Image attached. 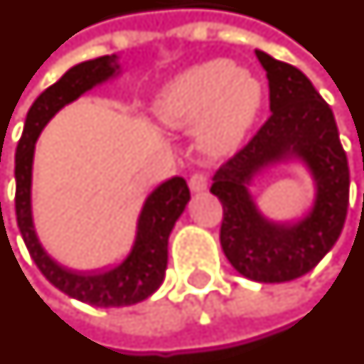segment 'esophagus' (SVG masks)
Returning <instances> with one entry per match:
<instances>
[{
    "label": "esophagus",
    "instance_id": "esophagus-1",
    "mask_svg": "<svg viewBox=\"0 0 364 364\" xmlns=\"http://www.w3.org/2000/svg\"><path fill=\"white\" fill-rule=\"evenodd\" d=\"M207 187H208V177H207V175H203V173L191 175L189 189L193 191V193H203V191H207Z\"/></svg>",
    "mask_w": 364,
    "mask_h": 364
}]
</instances>
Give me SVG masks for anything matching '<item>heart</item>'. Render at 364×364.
I'll list each match as a JSON object with an SVG mask.
<instances>
[{"label":"heart","mask_w":364,"mask_h":364,"mask_svg":"<svg viewBox=\"0 0 364 364\" xmlns=\"http://www.w3.org/2000/svg\"><path fill=\"white\" fill-rule=\"evenodd\" d=\"M264 85L244 65L213 58L177 73L154 96V114L171 129L197 126V144L208 156L240 146L258 120Z\"/></svg>","instance_id":"b5f03b06"}]
</instances>
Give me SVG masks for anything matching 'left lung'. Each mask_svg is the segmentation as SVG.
Wrapping results in <instances>:
<instances>
[{
  "label": "left lung",
  "mask_w": 364,
  "mask_h": 364,
  "mask_svg": "<svg viewBox=\"0 0 364 364\" xmlns=\"http://www.w3.org/2000/svg\"><path fill=\"white\" fill-rule=\"evenodd\" d=\"M270 86V120L213 177L223 203L220 246L244 278L282 284L314 270L341 235L349 205V165L329 104L299 68L256 50ZM301 164L314 199L301 218H266L250 187L272 166Z\"/></svg>",
  "instance_id": "1"
}]
</instances>
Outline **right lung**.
Wrapping results in <instances>:
<instances>
[{
  "mask_svg": "<svg viewBox=\"0 0 364 364\" xmlns=\"http://www.w3.org/2000/svg\"><path fill=\"white\" fill-rule=\"evenodd\" d=\"M120 75L122 65L118 55L92 58L68 68L55 85L49 86L33 102L15 151L17 226L33 262L55 288L94 307L134 306L151 296L164 284L169 235L191 199L189 187L183 177H171L159 183L141 205L129 252L116 266L75 270L55 260L41 244L33 220L31 199L35 144L41 132L67 104L78 100L94 86L106 85L108 80H114Z\"/></svg>",
  "mask_w": 364,
  "mask_h": 364,
  "instance_id": "right-lung-1",
  "label": "right lung"
}]
</instances>
